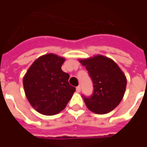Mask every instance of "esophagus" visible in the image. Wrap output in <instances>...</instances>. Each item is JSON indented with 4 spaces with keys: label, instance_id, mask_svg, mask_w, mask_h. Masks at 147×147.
Returning a JSON list of instances; mask_svg holds the SVG:
<instances>
[{
    "label": "esophagus",
    "instance_id": "obj_1",
    "mask_svg": "<svg viewBox=\"0 0 147 147\" xmlns=\"http://www.w3.org/2000/svg\"><path fill=\"white\" fill-rule=\"evenodd\" d=\"M76 91L77 92H80L81 91V87H80V86H78L76 87Z\"/></svg>",
    "mask_w": 147,
    "mask_h": 147
}]
</instances>
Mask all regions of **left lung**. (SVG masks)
I'll return each instance as SVG.
<instances>
[{
    "mask_svg": "<svg viewBox=\"0 0 147 147\" xmlns=\"http://www.w3.org/2000/svg\"><path fill=\"white\" fill-rule=\"evenodd\" d=\"M80 61L86 67L94 86L90 97L83 95L86 107L97 114L108 113L120 104L124 95L125 75L113 60L104 56Z\"/></svg>",
    "mask_w": 147,
    "mask_h": 147,
    "instance_id": "obj_1",
    "label": "left lung"
}]
</instances>
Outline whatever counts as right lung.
<instances>
[{"instance_id": "1", "label": "right lung", "mask_w": 147, "mask_h": 147, "mask_svg": "<svg viewBox=\"0 0 147 147\" xmlns=\"http://www.w3.org/2000/svg\"><path fill=\"white\" fill-rule=\"evenodd\" d=\"M64 58L49 53L34 62L24 78L27 100L38 113H59L70 101L76 88L68 83L69 75L61 70Z\"/></svg>"}]
</instances>
